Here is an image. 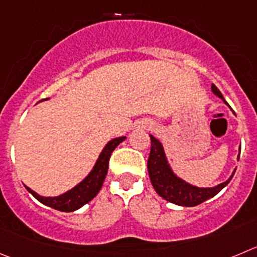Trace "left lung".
Masks as SVG:
<instances>
[{
	"label": "left lung",
	"mask_w": 257,
	"mask_h": 257,
	"mask_svg": "<svg viewBox=\"0 0 257 257\" xmlns=\"http://www.w3.org/2000/svg\"><path fill=\"white\" fill-rule=\"evenodd\" d=\"M212 91L218 97L224 100L220 91L215 87V85H212ZM150 137L151 152L150 157H148L147 169L148 174H150L151 183H152L156 193L164 199H166L170 203L181 205V207H195V205L201 204L203 201L217 195L233 177L234 172L227 181L219 184L215 188L201 189L190 185V184L185 183L184 180L179 179V177L172 174L171 169H170L169 164L166 161V156H165L162 145L153 136Z\"/></svg>",
	"instance_id": "left-lung-1"
}]
</instances>
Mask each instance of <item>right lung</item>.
<instances>
[{"label": "right lung", "mask_w": 257, "mask_h": 257, "mask_svg": "<svg viewBox=\"0 0 257 257\" xmlns=\"http://www.w3.org/2000/svg\"><path fill=\"white\" fill-rule=\"evenodd\" d=\"M124 140H125V137H120V138H115V140L110 141L105 146L104 150H102L99 160H97L96 165L93 166L92 171L88 174V176L83 180L82 183L78 184L77 186H74L73 189H71L67 193L62 194L59 196H54V198H45V196L38 195L35 191L31 190L28 186H26V189L40 203L50 208H54L57 210H61V212H73V210L80 209L81 207L87 204L88 201L92 200L97 195L102 184H104L105 176L107 174L110 156H111L112 151L120 145Z\"/></svg>", "instance_id": "add662e5"}]
</instances>
